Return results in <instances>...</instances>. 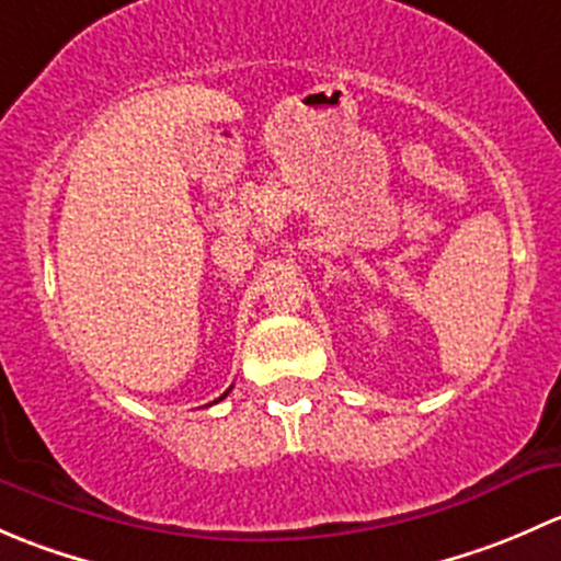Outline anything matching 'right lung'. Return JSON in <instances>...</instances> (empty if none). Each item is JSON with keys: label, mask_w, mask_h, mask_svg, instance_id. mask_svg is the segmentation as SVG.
<instances>
[{"label": "right lung", "mask_w": 561, "mask_h": 561, "mask_svg": "<svg viewBox=\"0 0 561 561\" xmlns=\"http://www.w3.org/2000/svg\"><path fill=\"white\" fill-rule=\"evenodd\" d=\"M230 390H233V386H230L228 390H225V393H222V396H219V399H217V401H222V399H225V396H228V393H230Z\"/></svg>", "instance_id": "1"}]
</instances>
